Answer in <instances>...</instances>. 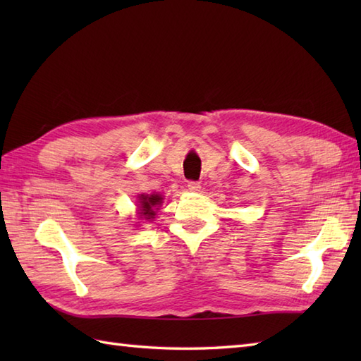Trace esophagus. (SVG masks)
<instances>
[{
    "label": "esophagus",
    "instance_id": "obj_1",
    "mask_svg": "<svg viewBox=\"0 0 361 361\" xmlns=\"http://www.w3.org/2000/svg\"><path fill=\"white\" fill-rule=\"evenodd\" d=\"M188 189L190 190V192H198V190H200V183L189 181V183H188Z\"/></svg>",
    "mask_w": 361,
    "mask_h": 361
}]
</instances>
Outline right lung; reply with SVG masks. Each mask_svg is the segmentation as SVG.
<instances>
[{
	"mask_svg": "<svg viewBox=\"0 0 361 361\" xmlns=\"http://www.w3.org/2000/svg\"><path fill=\"white\" fill-rule=\"evenodd\" d=\"M137 208H140V216L145 220H150L157 216V211L159 209L161 203H163V197L159 194H141L137 198Z\"/></svg>",
	"mask_w": 361,
	"mask_h": 361,
	"instance_id": "obj_1",
	"label": "right lung"
}]
</instances>
